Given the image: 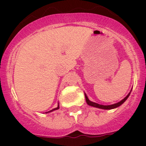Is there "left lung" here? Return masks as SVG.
<instances>
[{
	"mask_svg": "<svg viewBox=\"0 0 146 146\" xmlns=\"http://www.w3.org/2000/svg\"><path fill=\"white\" fill-rule=\"evenodd\" d=\"M129 95H130V93L128 94V95H127V96H126V97L124 98V99H122L121 102H118V103H115V104H111V105H102V104H97V103L93 102L90 101V100L88 99V96H86V94H85V96H86V102H87V104H88V105H90V106L95 107V108H101V109H104V110H110V109H113V108H118V107H119L120 105H121V104H123V103L126 101Z\"/></svg>",
	"mask_w": 146,
	"mask_h": 146,
	"instance_id": "8db88e82",
	"label": "left lung"
}]
</instances>
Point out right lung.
I'll list each match as a JSON object with an SVG mask.
<instances>
[{"instance_id":"1","label":"right lung","mask_w":146,"mask_h":146,"mask_svg":"<svg viewBox=\"0 0 146 146\" xmlns=\"http://www.w3.org/2000/svg\"><path fill=\"white\" fill-rule=\"evenodd\" d=\"M58 109H59V105H58V108H54V109L51 110H50V111L47 112V113H50V112H52V111H53V110H58Z\"/></svg>"}]
</instances>
